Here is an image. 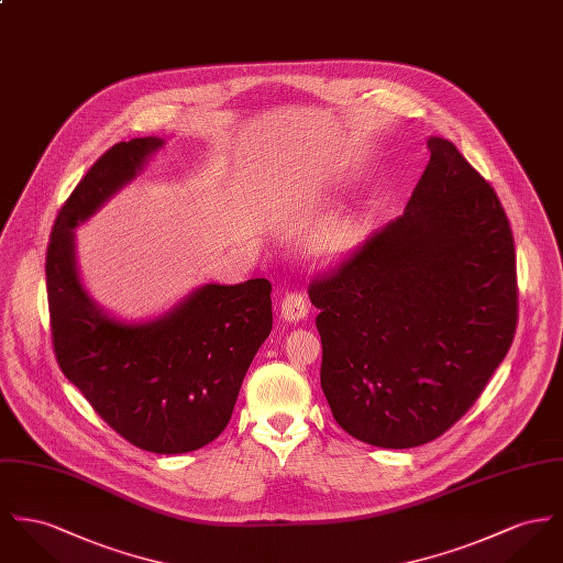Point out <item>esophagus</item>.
Returning <instances> with one entry per match:
<instances>
[{
    "mask_svg": "<svg viewBox=\"0 0 563 563\" xmlns=\"http://www.w3.org/2000/svg\"><path fill=\"white\" fill-rule=\"evenodd\" d=\"M306 314H308V303L302 294H287L280 303V317L289 323H296L306 319Z\"/></svg>",
    "mask_w": 563,
    "mask_h": 563,
    "instance_id": "34e87169",
    "label": "esophagus"
}]
</instances>
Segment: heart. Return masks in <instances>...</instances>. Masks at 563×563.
<instances>
[{"mask_svg":"<svg viewBox=\"0 0 563 563\" xmlns=\"http://www.w3.org/2000/svg\"><path fill=\"white\" fill-rule=\"evenodd\" d=\"M357 242V222L345 218L323 229L310 244V255L317 261L332 263L346 257Z\"/></svg>","mask_w":563,"mask_h":563,"instance_id":"b5f03b06","label":"heart"}]
</instances>
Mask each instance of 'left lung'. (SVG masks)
Segmentation results:
<instances>
[{
    "mask_svg": "<svg viewBox=\"0 0 563 563\" xmlns=\"http://www.w3.org/2000/svg\"><path fill=\"white\" fill-rule=\"evenodd\" d=\"M405 214L336 272L312 280L321 389L339 427L377 448H416L459 422L517 330L508 217L448 139Z\"/></svg>",
    "mask_w": 563,
    "mask_h": 563,
    "instance_id": "left-lung-1",
    "label": "left lung"
}]
</instances>
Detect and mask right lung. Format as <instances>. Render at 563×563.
<instances>
[{"label":"right lung","mask_w":563,"mask_h":563,"mask_svg":"<svg viewBox=\"0 0 563 563\" xmlns=\"http://www.w3.org/2000/svg\"><path fill=\"white\" fill-rule=\"evenodd\" d=\"M158 136L115 143L77 184L46 249L51 336L62 373L132 445L184 454L231 420L244 375L272 332V285L210 283L152 321H122L89 298L75 229L143 172Z\"/></svg>","instance_id":"1"}]
</instances>
